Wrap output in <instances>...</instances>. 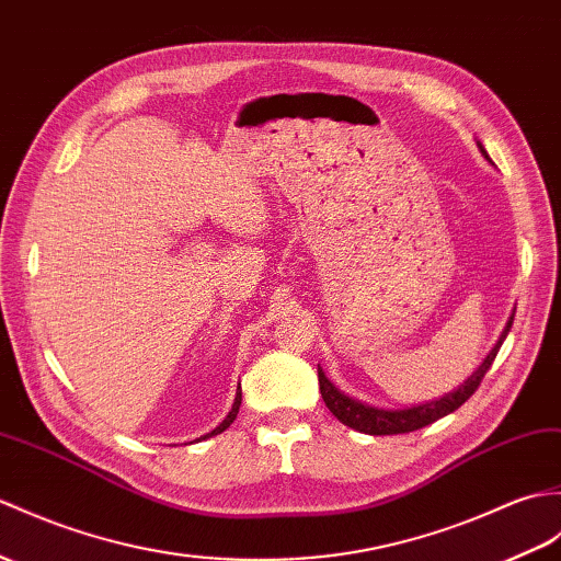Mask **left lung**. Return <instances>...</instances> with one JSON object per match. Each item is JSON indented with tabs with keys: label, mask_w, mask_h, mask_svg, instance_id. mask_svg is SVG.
Masks as SVG:
<instances>
[{
	"label": "left lung",
	"mask_w": 561,
	"mask_h": 561,
	"mask_svg": "<svg viewBox=\"0 0 561 561\" xmlns=\"http://www.w3.org/2000/svg\"><path fill=\"white\" fill-rule=\"evenodd\" d=\"M483 150V146H480ZM483 154L488 158V152L483 150ZM512 322L514 318H510L506 322V328L500 336L497 346L490 351V356L483 360V366H480L468 380L457 389V392H449L447 397H442L437 401H430V403H421V407H411V409H399V411H387V409H375L368 407V403H360L356 399H348L346 394H342L340 389H336L328 377H324L322 368L318 366V382H320V394L328 403V409L332 411V415L336 421H342L344 425L358 430V433H366V435H401V433H413V430H421L430 423H435L439 419H445L447 413L457 411L461 403H466L476 394V389L483 382L485 373L490 370L494 356H497V351L502 346V342L506 340V334L512 330Z\"/></svg>",
	"instance_id": "1"
}]
</instances>
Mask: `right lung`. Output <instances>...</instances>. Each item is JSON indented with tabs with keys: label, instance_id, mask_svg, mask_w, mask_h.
<instances>
[{
	"label": "right lung",
	"instance_id": "obj_1",
	"mask_svg": "<svg viewBox=\"0 0 561 561\" xmlns=\"http://www.w3.org/2000/svg\"><path fill=\"white\" fill-rule=\"evenodd\" d=\"M241 389V387H239ZM239 407H241V392H237V399H233V407H231V411H229V415H227V419L225 421H221L215 430H213V433H207V435H203V439L205 437H213V435H219V433H225V430L233 423V421H237V413H239Z\"/></svg>",
	"mask_w": 561,
	"mask_h": 561
}]
</instances>
